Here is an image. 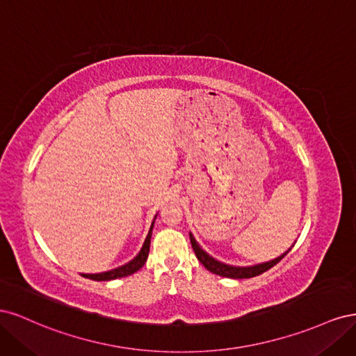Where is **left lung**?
<instances>
[{"mask_svg":"<svg viewBox=\"0 0 356 356\" xmlns=\"http://www.w3.org/2000/svg\"><path fill=\"white\" fill-rule=\"evenodd\" d=\"M190 242H191V246H193V251H195V254L197 257V260L204 267H207L209 272L218 275V276H222V277H232V279H248V277H254V276L261 275V273L267 272L268 268H272L273 266H276L288 254V251H286L284 255L275 258V260H272V261L258 264V266H252V267H233V266H229V264H224V263L213 260L211 255H208L197 245V242L195 241V238H193L191 233H190Z\"/></svg>","mask_w":356,"mask_h":356,"instance_id":"8db88e82","label":"left lung"}]
</instances>
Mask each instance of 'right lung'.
<instances>
[{
  "mask_svg": "<svg viewBox=\"0 0 356 356\" xmlns=\"http://www.w3.org/2000/svg\"><path fill=\"white\" fill-rule=\"evenodd\" d=\"M153 225H154V221L152 224V229H149L148 234H147V239L141 248V251H139V254L134 258L132 261H129L127 264L124 266H120L117 268H113V270L110 272H104V273H96V275H81L84 277L88 279H92V281H113V279H118V277H124V276H129V275H134L135 272H138L139 268H141L147 258H148V252H149V242H152V232H153Z\"/></svg>",
  "mask_w": 356,
  "mask_h": 356,
  "instance_id": "right-lung-1",
  "label": "right lung"
}]
</instances>
